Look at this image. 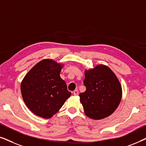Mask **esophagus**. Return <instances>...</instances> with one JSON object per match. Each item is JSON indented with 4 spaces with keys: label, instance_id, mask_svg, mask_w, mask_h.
Listing matches in <instances>:
<instances>
[{
    "label": "esophagus",
    "instance_id": "esophagus-1",
    "mask_svg": "<svg viewBox=\"0 0 146 146\" xmlns=\"http://www.w3.org/2000/svg\"><path fill=\"white\" fill-rule=\"evenodd\" d=\"M73 94H74V96H78V94H79V92H78V90H76L74 91Z\"/></svg>",
    "mask_w": 146,
    "mask_h": 146
}]
</instances>
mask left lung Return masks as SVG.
<instances>
[{
    "instance_id": "1",
    "label": "left lung",
    "mask_w": 146,
    "mask_h": 146,
    "mask_svg": "<svg viewBox=\"0 0 146 146\" xmlns=\"http://www.w3.org/2000/svg\"><path fill=\"white\" fill-rule=\"evenodd\" d=\"M84 92L80 94V100L85 114L94 119L110 115L120 103L122 90L119 80L107 66L100 64L85 70Z\"/></svg>"
}]
</instances>
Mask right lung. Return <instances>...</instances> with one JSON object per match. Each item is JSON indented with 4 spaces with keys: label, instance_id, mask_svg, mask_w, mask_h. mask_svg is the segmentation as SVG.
Segmentation results:
<instances>
[{
    "label": "right lung",
    "instance_id": "add662e5",
    "mask_svg": "<svg viewBox=\"0 0 146 146\" xmlns=\"http://www.w3.org/2000/svg\"><path fill=\"white\" fill-rule=\"evenodd\" d=\"M62 64L51 59L40 61L24 78L22 96L30 110L38 116L50 118L71 96L60 76Z\"/></svg>",
    "mask_w": 146,
    "mask_h": 146
}]
</instances>
